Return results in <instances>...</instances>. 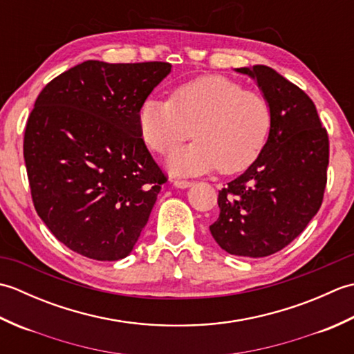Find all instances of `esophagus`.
Segmentation results:
<instances>
[{
	"label": "esophagus",
	"instance_id": "obj_1",
	"mask_svg": "<svg viewBox=\"0 0 354 354\" xmlns=\"http://www.w3.org/2000/svg\"><path fill=\"white\" fill-rule=\"evenodd\" d=\"M173 184H175L176 187H179V189H187V187H190L193 183L192 181H187V179H176V181L173 183Z\"/></svg>",
	"mask_w": 354,
	"mask_h": 354
}]
</instances>
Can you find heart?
Instances as JSON below:
<instances>
[{"label":"heart","mask_w":354,"mask_h":354,"mask_svg":"<svg viewBox=\"0 0 354 354\" xmlns=\"http://www.w3.org/2000/svg\"><path fill=\"white\" fill-rule=\"evenodd\" d=\"M138 123L153 152L165 155L192 135V145L170 158L179 173L217 167L223 175L242 171L257 160L272 124L269 102L222 76H204L173 89L170 99L149 97Z\"/></svg>","instance_id":"obj_1"}]
</instances>
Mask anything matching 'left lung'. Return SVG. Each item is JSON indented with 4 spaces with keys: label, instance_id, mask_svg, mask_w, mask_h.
Wrapping results in <instances>:
<instances>
[{
    "label": "left lung",
    "instance_id": "obj_1",
    "mask_svg": "<svg viewBox=\"0 0 354 354\" xmlns=\"http://www.w3.org/2000/svg\"><path fill=\"white\" fill-rule=\"evenodd\" d=\"M257 80L272 111L260 155L219 192V219L209 225L222 250L266 257L298 237L324 198L328 133L312 99L265 65L237 68Z\"/></svg>",
    "mask_w": 354,
    "mask_h": 354
}]
</instances>
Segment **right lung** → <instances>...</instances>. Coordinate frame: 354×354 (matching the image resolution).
<instances>
[{
    "label": "right lung",
    "instance_id": "1",
    "mask_svg": "<svg viewBox=\"0 0 354 354\" xmlns=\"http://www.w3.org/2000/svg\"><path fill=\"white\" fill-rule=\"evenodd\" d=\"M169 62L86 61L37 95L24 161L37 216L88 259H124L167 176L141 138L138 114Z\"/></svg>",
    "mask_w": 354,
    "mask_h": 354
}]
</instances>
